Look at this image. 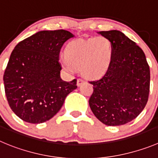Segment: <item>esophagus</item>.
Segmentation results:
<instances>
[{"mask_svg": "<svg viewBox=\"0 0 158 158\" xmlns=\"http://www.w3.org/2000/svg\"><path fill=\"white\" fill-rule=\"evenodd\" d=\"M83 82H84L83 79H77V86H80V85H81V84H82Z\"/></svg>", "mask_w": 158, "mask_h": 158, "instance_id": "esophagus-1", "label": "esophagus"}]
</instances>
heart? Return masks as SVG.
I'll return each mask as SVG.
<instances>
[{"label":"heart","mask_w":158,"mask_h":158,"mask_svg":"<svg viewBox=\"0 0 158 158\" xmlns=\"http://www.w3.org/2000/svg\"><path fill=\"white\" fill-rule=\"evenodd\" d=\"M65 54L61 61L66 71L72 72L81 68L84 76L96 78L104 74L110 66L113 48L105 36L78 39L68 44Z\"/></svg>","instance_id":"1"}]
</instances>
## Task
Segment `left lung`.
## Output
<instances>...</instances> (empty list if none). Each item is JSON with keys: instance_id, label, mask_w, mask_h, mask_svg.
Listing matches in <instances>:
<instances>
[{"instance_id": "8db88e82", "label": "left lung", "mask_w": 158, "mask_h": 158, "mask_svg": "<svg viewBox=\"0 0 158 158\" xmlns=\"http://www.w3.org/2000/svg\"><path fill=\"white\" fill-rule=\"evenodd\" d=\"M110 41L113 55L101 79L90 81L94 92L89 104L104 125L122 126L139 115L150 92V67L143 50L122 32H98Z\"/></svg>"}]
</instances>
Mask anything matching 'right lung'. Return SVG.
Here are the masks:
<instances>
[{
  "mask_svg": "<svg viewBox=\"0 0 158 158\" xmlns=\"http://www.w3.org/2000/svg\"><path fill=\"white\" fill-rule=\"evenodd\" d=\"M73 36L64 29L40 31L11 52L3 80L8 104L22 120L32 124L50 120L77 88L76 79L65 82L60 76V51Z\"/></svg>",
  "mask_w": 158,
  "mask_h": 158,
  "instance_id": "obj_1",
  "label": "right lung"
}]
</instances>
